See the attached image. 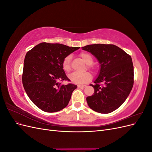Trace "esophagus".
<instances>
[{"instance_id":"obj_1","label":"esophagus","mask_w":152,"mask_h":152,"mask_svg":"<svg viewBox=\"0 0 152 152\" xmlns=\"http://www.w3.org/2000/svg\"><path fill=\"white\" fill-rule=\"evenodd\" d=\"M77 87H79V88H82V89H83V88H84V87H86V86H85V85H78Z\"/></svg>"}]
</instances>
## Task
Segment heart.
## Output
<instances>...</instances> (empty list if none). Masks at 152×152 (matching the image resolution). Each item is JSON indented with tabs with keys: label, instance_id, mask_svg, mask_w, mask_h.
<instances>
[{
	"label": "heart",
	"instance_id": "1",
	"mask_svg": "<svg viewBox=\"0 0 152 152\" xmlns=\"http://www.w3.org/2000/svg\"><path fill=\"white\" fill-rule=\"evenodd\" d=\"M80 56L83 59V60L86 62V63L87 64V68L93 71L96 70V67L92 65V63L93 62V58L89 53L82 52L80 53ZM72 58V57L71 55H68L63 59L62 68L66 72H68L70 70ZM68 78L73 83L77 84H82L89 82L92 79V75L88 72L82 73L75 72L70 73L68 75Z\"/></svg>",
	"mask_w": 152,
	"mask_h": 152
}]
</instances>
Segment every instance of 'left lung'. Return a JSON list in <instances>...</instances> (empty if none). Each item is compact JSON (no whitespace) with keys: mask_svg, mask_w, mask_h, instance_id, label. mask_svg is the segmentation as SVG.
<instances>
[{"mask_svg":"<svg viewBox=\"0 0 152 152\" xmlns=\"http://www.w3.org/2000/svg\"><path fill=\"white\" fill-rule=\"evenodd\" d=\"M91 53L100 63L98 77L91 84L94 94L87 97L89 107L101 113H109L125 102L134 84V67L132 58L113 44H92L82 47Z\"/></svg>","mask_w":152,"mask_h":152,"instance_id":"8db88e82","label":"left lung"}]
</instances>
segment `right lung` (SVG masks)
<instances>
[{"label":"right lung","mask_w":152,"mask_h":152,"mask_svg":"<svg viewBox=\"0 0 152 152\" xmlns=\"http://www.w3.org/2000/svg\"><path fill=\"white\" fill-rule=\"evenodd\" d=\"M80 47L42 42L28 50L24 60L22 82L27 95L37 107L46 112H56L65 108L77 86L70 81L62 68L65 56Z\"/></svg>","instance_id":"obj_1"}]
</instances>
